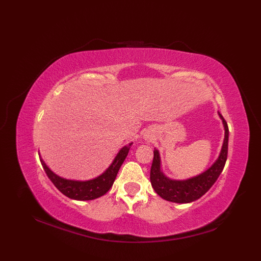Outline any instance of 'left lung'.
<instances>
[{"label": "left lung", "mask_w": 261, "mask_h": 261, "mask_svg": "<svg viewBox=\"0 0 261 261\" xmlns=\"http://www.w3.org/2000/svg\"><path fill=\"white\" fill-rule=\"evenodd\" d=\"M220 118L223 121L225 130L222 150H221L219 159L213 164L212 167L208 168L206 171H204L201 175L186 180H173L167 178L162 173V170H160L159 152L154 149L152 165L150 169V181L154 192L160 197H163L166 201L169 202L191 203L196 201L199 197H202L213 186L216 179L219 178L220 174L222 173L226 158H228L229 127L226 121L221 114Z\"/></svg>", "instance_id": "8db88e82"}]
</instances>
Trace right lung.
<instances>
[{"instance_id": "1", "label": "right lung", "mask_w": 261, "mask_h": 261, "mask_svg": "<svg viewBox=\"0 0 261 261\" xmlns=\"http://www.w3.org/2000/svg\"><path fill=\"white\" fill-rule=\"evenodd\" d=\"M130 146L131 143L129 146H125L121 149L120 152L116 154L112 165L110 166L104 174L92 180L86 181H77L62 178V177L54 174L42 160H40V162L47 176L49 177V179L53 181V184L56 186L64 195L69 198L76 199V201H90V199H94L104 195V194L109 192L110 188L112 187L121 165L123 164L125 157L127 156V152L130 150Z\"/></svg>"}]
</instances>
